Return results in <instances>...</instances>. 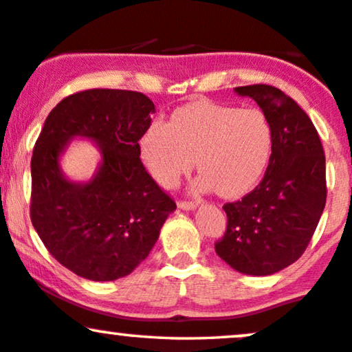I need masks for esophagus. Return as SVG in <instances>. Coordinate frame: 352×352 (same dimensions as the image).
<instances>
[{"label": "esophagus", "instance_id": "esophagus-1", "mask_svg": "<svg viewBox=\"0 0 352 352\" xmlns=\"http://www.w3.org/2000/svg\"><path fill=\"white\" fill-rule=\"evenodd\" d=\"M179 209H182V210H195L196 208H198V204H195V203H190V201H179Z\"/></svg>", "mask_w": 352, "mask_h": 352}]
</instances>
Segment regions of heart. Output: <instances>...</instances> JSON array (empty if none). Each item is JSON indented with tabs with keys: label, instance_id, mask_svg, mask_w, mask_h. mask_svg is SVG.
I'll use <instances>...</instances> for the list:
<instances>
[{
	"label": "heart",
	"instance_id": "b5f03b06",
	"mask_svg": "<svg viewBox=\"0 0 352 352\" xmlns=\"http://www.w3.org/2000/svg\"><path fill=\"white\" fill-rule=\"evenodd\" d=\"M274 130L261 109L196 102L154 122L143 135L142 157L159 185L172 188L195 166L196 190L235 199L254 188L269 167Z\"/></svg>",
	"mask_w": 352,
	"mask_h": 352
}]
</instances>
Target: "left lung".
I'll use <instances>...</instances> for the list:
<instances>
[{
	"label": "left lung",
	"mask_w": 352,
	"mask_h": 352,
	"mask_svg": "<svg viewBox=\"0 0 352 352\" xmlns=\"http://www.w3.org/2000/svg\"><path fill=\"white\" fill-rule=\"evenodd\" d=\"M269 117L274 151L264 179L241 201L223 206L228 223L215 252L254 277L296 262L325 208V156L312 120L296 101L270 85L238 87Z\"/></svg>",
	"instance_id": "obj_1"
}]
</instances>
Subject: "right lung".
<instances>
[{"instance_id": "add662e5", "label": "right lung", "mask_w": 352, "mask_h": 352, "mask_svg": "<svg viewBox=\"0 0 352 352\" xmlns=\"http://www.w3.org/2000/svg\"><path fill=\"white\" fill-rule=\"evenodd\" d=\"M153 112L143 93L95 88L64 98L46 117L30 164V217L54 259L78 277H127L177 209L140 159L138 142ZM77 138L90 139L100 153L85 182L70 181L60 166Z\"/></svg>"}]
</instances>
